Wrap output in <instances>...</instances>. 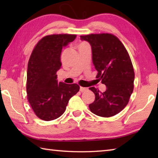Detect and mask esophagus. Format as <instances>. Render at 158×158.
I'll return each mask as SVG.
<instances>
[{
    "label": "esophagus",
    "mask_w": 158,
    "mask_h": 158,
    "mask_svg": "<svg viewBox=\"0 0 158 158\" xmlns=\"http://www.w3.org/2000/svg\"><path fill=\"white\" fill-rule=\"evenodd\" d=\"M88 90H89V89H88V88L80 87V91H81V92H85V91H87Z\"/></svg>",
    "instance_id": "esophagus-1"
}]
</instances>
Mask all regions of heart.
Masks as SVG:
<instances>
[{"instance_id": "1", "label": "heart", "mask_w": 158, "mask_h": 158, "mask_svg": "<svg viewBox=\"0 0 158 158\" xmlns=\"http://www.w3.org/2000/svg\"><path fill=\"white\" fill-rule=\"evenodd\" d=\"M84 46H89V44L87 43H85V42H81V43H80L79 45V47H84Z\"/></svg>"}]
</instances>
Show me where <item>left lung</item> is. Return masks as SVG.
Wrapping results in <instances>:
<instances>
[{"instance_id":"8db88e82","label":"left lung","mask_w":158,"mask_h":158,"mask_svg":"<svg viewBox=\"0 0 158 158\" xmlns=\"http://www.w3.org/2000/svg\"><path fill=\"white\" fill-rule=\"evenodd\" d=\"M80 37L90 44L93 63L98 71L96 78L106 87L103 93L90 88L95 95V101L89 105L90 110L99 116H113L126 106L133 92L135 73L130 56L122 42L112 34Z\"/></svg>"}]
</instances>
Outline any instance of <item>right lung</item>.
Wrapping results in <instances>:
<instances>
[{
    "instance_id": "1",
    "label": "right lung",
    "mask_w": 158,
    "mask_h": 158,
    "mask_svg": "<svg viewBox=\"0 0 158 158\" xmlns=\"http://www.w3.org/2000/svg\"><path fill=\"white\" fill-rule=\"evenodd\" d=\"M76 35H51L35 47L28 64L27 98L36 116L43 121L56 119L65 111L68 102L79 90L76 84L57 80L63 47L75 40Z\"/></svg>"
}]
</instances>
